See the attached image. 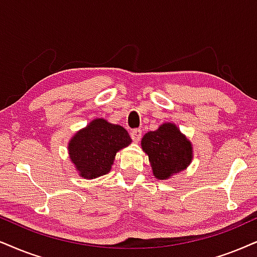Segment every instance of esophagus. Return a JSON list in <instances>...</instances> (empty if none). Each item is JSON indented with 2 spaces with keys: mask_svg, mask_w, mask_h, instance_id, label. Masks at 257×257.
Segmentation results:
<instances>
[{
  "mask_svg": "<svg viewBox=\"0 0 257 257\" xmlns=\"http://www.w3.org/2000/svg\"><path fill=\"white\" fill-rule=\"evenodd\" d=\"M131 136H132L133 141L138 142V141H140V139H141V136H142V131H141V129H139V128L133 129L132 133H131Z\"/></svg>",
  "mask_w": 257,
  "mask_h": 257,
  "instance_id": "34e87169",
  "label": "esophagus"
}]
</instances>
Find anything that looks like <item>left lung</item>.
I'll use <instances>...</instances> for the list:
<instances>
[{
	"label": "left lung",
	"instance_id": "obj_1",
	"mask_svg": "<svg viewBox=\"0 0 257 257\" xmlns=\"http://www.w3.org/2000/svg\"><path fill=\"white\" fill-rule=\"evenodd\" d=\"M141 145L158 179H167L183 171L192 160L190 141L172 123H165L158 131L148 132L142 138Z\"/></svg>",
	"mask_w": 257,
	"mask_h": 257
}]
</instances>
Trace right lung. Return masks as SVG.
<instances>
[{"instance_id":"right-lung-1","label":"right lung","mask_w":257,"mask_h":257,"mask_svg":"<svg viewBox=\"0 0 257 257\" xmlns=\"http://www.w3.org/2000/svg\"><path fill=\"white\" fill-rule=\"evenodd\" d=\"M131 142V136L123 126L102 118L93 119L71 140V161L83 178L93 179L110 172L116 152Z\"/></svg>"}]
</instances>
